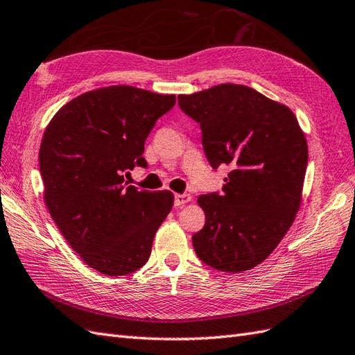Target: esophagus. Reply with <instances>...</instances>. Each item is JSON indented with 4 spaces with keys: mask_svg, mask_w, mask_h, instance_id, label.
Here are the masks:
<instances>
[{
    "mask_svg": "<svg viewBox=\"0 0 355 355\" xmlns=\"http://www.w3.org/2000/svg\"><path fill=\"white\" fill-rule=\"evenodd\" d=\"M192 201V196H190L189 193H183V195H175V198H174V204H175V207H181V205H184V204H187V202H190Z\"/></svg>",
    "mask_w": 355,
    "mask_h": 355,
    "instance_id": "34e87169",
    "label": "esophagus"
}]
</instances>
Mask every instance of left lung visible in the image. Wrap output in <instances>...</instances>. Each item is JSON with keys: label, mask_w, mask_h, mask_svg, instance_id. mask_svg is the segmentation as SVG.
<instances>
[{"label": "left lung", "mask_w": 355, "mask_h": 355, "mask_svg": "<svg viewBox=\"0 0 355 355\" xmlns=\"http://www.w3.org/2000/svg\"><path fill=\"white\" fill-rule=\"evenodd\" d=\"M181 111L201 125L210 165L231 168L222 193L198 198L204 228L192 237L198 258L226 272L266 261L302 204L307 142L294 112L246 85L220 84L180 94Z\"/></svg>", "instance_id": "obj_1"}]
</instances>
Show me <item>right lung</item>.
<instances>
[{
    "label": "right lung",
    "mask_w": 355,
    "mask_h": 355,
    "mask_svg": "<svg viewBox=\"0 0 355 355\" xmlns=\"http://www.w3.org/2000/svg\"><path fill=\"white\" fill-rule=\"evenodd\" d=\"M174 105V94L105 87L70 100L44 130V204L70 248L102 275L141 268L174 205L169 190H138L124 180L135 166L147 168L145 139Z\"/></svg>",
    "instance_id": "right-lung-1"
}]
</instances>
